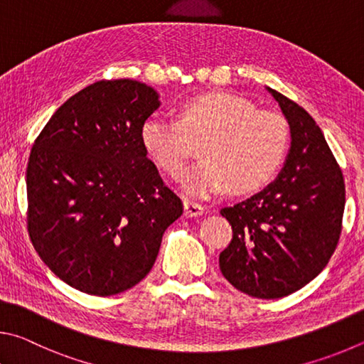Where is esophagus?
<instances>
[{
	"label": "esophagus",
	"mask_w": 364,
	"mask_h": 364,
	"mask_svg": "<svg viewBox=\"0 0 364 364\" xmlns=\"http://www.w3.org/2000/svg\"><path fill=\"white\" fill-rule=\"evenodd\" d=\"M203 213H205V208L198 205V203L190 200L183 201V214H186L187 218H198Z\"/></svg>",
	"instance_id": "1"
}]
</instances>
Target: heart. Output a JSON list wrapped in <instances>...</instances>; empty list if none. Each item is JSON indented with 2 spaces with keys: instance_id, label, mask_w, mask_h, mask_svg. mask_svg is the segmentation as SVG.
<instances>
[{
  "instance_id": "heart-1",
  "label": "heart",
  "mask_w": 364,
  "mask_h": 364,
  "mask_svg": "<svg viewBox=\"0 0 364 364\" xmlns=\"http://www.w3.org/2000/svg\"><path fill=\"white\" fill-rule=\"evenodd\" d=\"M140 142L153 161L178 174L200 145L203 158L178 177L187 193L200 198L230 186L250 193L267 186L283 164L289 126L282 114L256 110L252 102L228 92L196 95L178 108V121L151 117L140 127Z\"/></svg>"
}]
</instances>
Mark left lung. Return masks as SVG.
<instances>
[{
    "label": "left lung",
    "instance_id": "1",
    "mask_svg": "<svg viewBox=\"0 0 364 364\" xmlns=\"http://www.w3.org/2000/svg\"><path fill=\"white\" fill-rule=\"evenodd\" d=\"M289 124L291 146L278 177L262 192L224 208L233 238L220 272L238 291L279 299L304 288L326 267L342 230V171L315 119L267 87Z\"/></svg>",
    "mask_w": 364,
    "mask_h": 364
}]
</instances>
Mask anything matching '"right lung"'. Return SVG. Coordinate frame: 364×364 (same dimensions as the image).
I'll use <instances>...</instances> for the list:
<instances>
[{"mask_svg":"<svg viewBox=\"0 0 364 364\" xmlns=\"http://www.w3.org/2000/svg\"><path fill=\"white\" fill-rule=\"evenodd\" d=\"M159 105L145 82L97 81L57 108L31 146V243L54 275L86 294L113 296L144 279L183 213L140 142Z\"/></svg>","mask_w":364,"mask_h":364,"instance_id":"1","label":"right lung"}]
</instances>
